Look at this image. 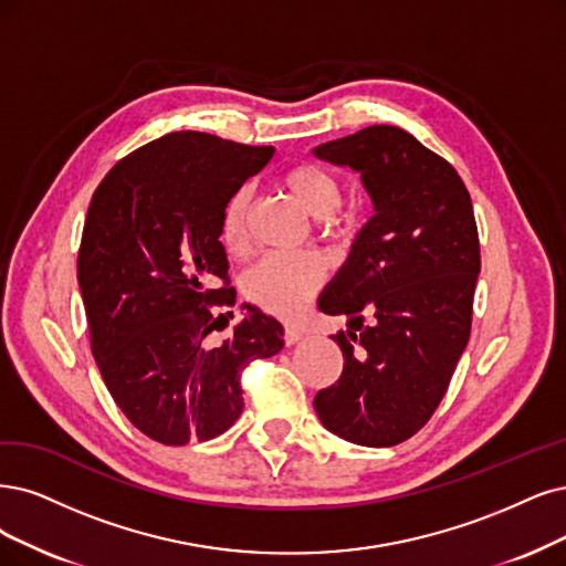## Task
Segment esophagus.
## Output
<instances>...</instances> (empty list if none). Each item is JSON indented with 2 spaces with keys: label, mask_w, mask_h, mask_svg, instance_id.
Here are the masks:
<instances>
[{
  "label": "esophagus",
  "mask_w": 566,
  "mask_h": 566,
  "mask_svg": "<svg viewBox=\"0 0 566 566\" xmlns=\"http://www.w3.org/2000/svg\"><path fill=\"white\" fill-rule=\"evenodd\" d=\"M303 338H305V331L303 328H298V326H286L284 328V343L286 345H296Z\"/></svg>",
  "instance_id": "obj_1"
}]
</instances>
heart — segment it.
I'll use <instances>...</instances> for the list:
<instances>
[{"instance_id": "1", "label": "heart", "mask_w": 566, "mask_h": 566, "mask_svg": "<svg viewBox=\"0 0 566 566\" xmlns=\"http://www.w3.org/2000/svg\"><path fill=\"white\" fill-rule=\"evenodd\" d=\"M286 191L305 209L307 214L336 221V212L343 202V184L336 175L319 165L303 163L291 167L282 177ZM247 212L249 193L238 191L228 200L221 221V240L226 249L240 251L247 244ZM326 277L324 263L315 254H272L259 261L247 272L244 294L270 315L296 317L298 312L317 296Z\"/></svg>"}]
</instances>
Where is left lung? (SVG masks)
<instances>
[{
  "mask_svg": "<svg viewBox=\"0 0 566 566\" xmlns=\"http://www.w3.org/2000/svg\"><path fill=\"white\" fill-rule=\"evenodd\" d=\"M312 154L359 172L375 209L319 296L324 315H347L349 331L331 336L345 364L315 410L349 443L391 448L429 422L471 336L480 272L471 196L448 160L396 125Z\"/></svg>",
  "mask_w": 566,
  "mask_h": 566,
  "instance_id": "left-lung-1",
  "label": "left lung"
}]
</instances>
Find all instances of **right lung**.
<instances>
[{
  "mask_svg": "<svg viewBox=\"0 0 566 566\" xmlns=\"http://www.w3.org/2000/svg\"><path fill=\"white\" fill-rule=\"evenodd\" d=\"M272 154L170 133L118 160L91 200L78 286L93 357L123 415L163 446L233 427L244 408L242 368L284 347L282 324L256 305H242L223 340L212 336L223 315L209 310L235 305L219 240L223 209Z\"/></svg>",
  "mask_w": 566,
  "mask_h": 566,
  "instance_id": "obj_1",
  "label": "right lung"
}]
</instances>
